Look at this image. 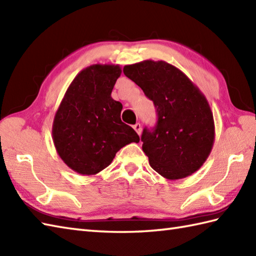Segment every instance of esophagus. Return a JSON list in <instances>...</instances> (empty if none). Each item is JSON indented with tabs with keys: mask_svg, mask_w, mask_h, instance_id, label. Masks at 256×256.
Instances as JSON below:
<instances>
[{
	"mask_svg": "<svg viewBox=\"0 0 256 256\" xmlns=\"http://www.w3.org/2000/svg\"><path fill=\"white\" fill-rule=\"evenodd\" d=\"M133 128L135 130V132H136L138 135L140 134V130H142V126H140V123H136V124H135L134 126H133Z\"/></svg>",
	"mask_w": 256,
	"mask_h": 256,
	"instance_id": "34e87169",
	"label": "esophagus"
}]
</instances>
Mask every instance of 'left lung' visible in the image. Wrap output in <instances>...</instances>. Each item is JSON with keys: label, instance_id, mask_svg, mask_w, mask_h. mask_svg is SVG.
Instances as JSON below:
<instances>
[{"label": "left lung", "instance_id": "left-lung-1", "mask_svg": "<svg viewBox=\"0 0 256 256\" xmlns=\"http://www.w3.org/2000/svg\"><path fill=\"white\" fill-rule=\"evenodd\" d=\"M123 72L156 108V126L145 128L140 138L150 167L170 180L197 172L214 142V116L202 92L182 70L162 60L128 64Z\"/></svg>", "mask_w": 256, "mask_h": 256}]
</instances>
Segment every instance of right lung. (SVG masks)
<instances>
[{
  "instance_id": "add662e5",
  "label": "right lung",
  "mask_w": 256,
  "mask_h": 256,
  "mask_svg": "<svg viewBox=\"0 0 256 256\" xmlns=\"http://www.w3.org/2000/svg\"><path fill=\"white\" fill-rule=\"evenodd\" d=\"M118 64H92L76 76L55 114L52 140L58 155L81 175H96L130 143L134 130L121 121L122 103L111 92L121 76Z\"/></svg>"
}]
</instances>
